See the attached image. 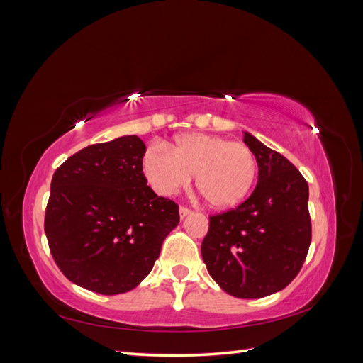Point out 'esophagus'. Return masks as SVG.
I'll return each mask as SVG.
<instances>
[{"instance_id":"esophagus-1","label":"esophagus","mask_w":363,"mask_h":363,"mask_svg":"<svg viewBox=\"0 0 363 363\" xmlns=\"http://www.w3.org/2000/svg\"><path fill=\"white\" fill-rule=\"evenodd\" d=\"M191 213V210L189 208V207H181L179 208V216H181V220H184L185 216H189Z\"/></svg>"}]
</instances>
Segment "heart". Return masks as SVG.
I'll return each mask as SVG.
<instances>
[{
	"label": "heart",
	"instance_id": "obj_1",
	"mask_svg": "<svg viewBox=\"0 0 363 363\" xmlns=\"http://www.w3.org/2000/svg\"><path fill=\"white\" fill-rule=\"evenodd\" d=\"M142 165L151 187L161 195H173L196 174V187L213 208L241 204L258 176L257 156L247 145L202 133L182 134L173 148L151 145Z\"/></svg>",
	"mask_w": 363,
	"mask_h": 363
}]
</instances>
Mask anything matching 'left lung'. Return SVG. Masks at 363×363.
Returning <instances> with one entry per match:
<instances>
[{"label": "left lung", "instance_id": "1", "mask_svg": "<svg viewBox=\"0 0 363 363\" xmlns=\"http://www.w3.org/2000/svg\"><path fill=\"white\" fill-rule=\"evenodd\" d=\"M258 161L254 193L237 208L210 216L201 246L208 274L238 298L284 289L305 263L311 244L309 189L288 159L244 133Z\"/></svg>", "mask_w": 363, "mask_h": 363}]
</instances>
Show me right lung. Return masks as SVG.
I'll use <instances>...</instances> for the list:
<instances>
[{"label": "right lung", "instance_id": "add662e5", "mask_svg": "<svg viewBox=\"0 0 363 363\" xmlns=\"http://www.w3.org/2000/svg\"><path fill=\"white\" fill-rule=\"evenodd\" d=\"M145 143L122 136L94 143L57 168L45 215L50 254L67 280L116 296L155 266L179 206L147 185Z\"/></svg>", "mask_w": 363, "mask_h": 363}]
</instances>
